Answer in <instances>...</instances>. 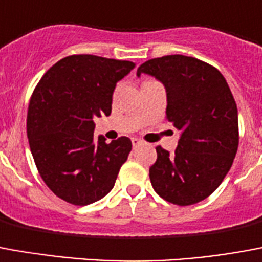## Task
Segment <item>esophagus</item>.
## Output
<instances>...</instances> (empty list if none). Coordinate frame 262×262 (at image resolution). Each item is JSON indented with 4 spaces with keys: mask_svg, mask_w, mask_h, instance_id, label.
<instances>
[{
    "mask_svg": "<svg viewBox=\"0 0 262 262\" xmlns=\"http://www.w3.org/2000/svg\"><path fill=\"white\" fill-rule=\"evenodd\" d=\"M132 144H133V147L143 146V141H141L140 139H137V137H133V139H132Z\"/></svg>",
    "mask_w": 262,
    "mask_h": 262,
    "instance_id": "esophagus-1",
    "label": "esophagus"
}]
</instances>
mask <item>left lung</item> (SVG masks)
I'll list each match as a JSON object with an SVG mask.
<instances>
[{"label": "left lung", "instance_id": "left-lung-1", "mask_svg": "<svg viewBox=\"0 0 262 262\" xmlns=\"http://www.w3.org/2000/svg\"><path fill=\"white\" fill-rule=\"evenodd\" d=\"M141 73L164 83L166 119L182 133L175 154L156 147L151 185L172 204L200 203L222 183L237 152L239 119L232 92L216 68L193 57L148 59L137 69V76Z\"/></svg>", "mask_w": 262, "mask_h": 262}]
</instances>
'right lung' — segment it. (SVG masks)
Masks as SVG:
<instances>
[{
  "mask_svg": "<svg viewBox=\"0 0 262 262\" xmlns=\"http://www.w3.org/2000/svg\"><path fill=\"white\" fill-rule=\"evenodd\" d=\"M130 61L79 54L62 58L40 79L28 110L33 160L54 194L73 205L98 201L112 190L132 150L129 137L94 139V118L110 115L116 83Z\"/></svg>",
  "mask_w": 262,
  "mask_h": 262,
  "instance_id": "add662e5",
  "label": "right lung"
}]
</instances>
